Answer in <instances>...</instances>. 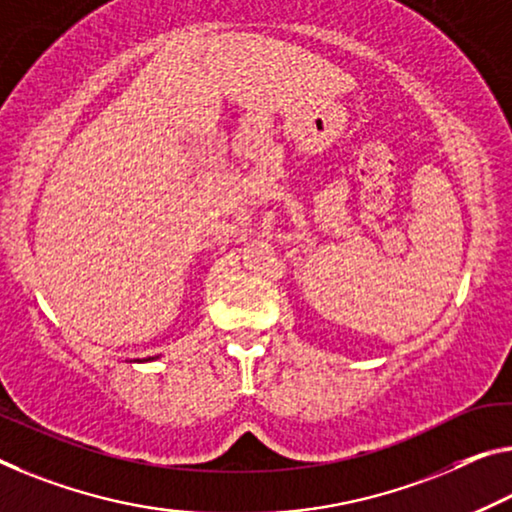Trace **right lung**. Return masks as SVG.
Segmentation results:
<instances>
[{
	"label": "right lung",
	"instance_id": "1",
	"mask_svg": "<svg viewBox=\"0 0 512 512\" xmlns=\"http://www.w3.org/2000/svg\"><path fill=\"white\" fill-rule=\"evenodd\" d=\"M148 359H151V357H148Z\"/></svg>",
	"mask_w": 512,
	"mask_h": 512
}]
</instances>
